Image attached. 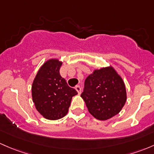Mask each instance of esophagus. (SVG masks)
Wrapping results in <instances>:
<instances>
[{"label":"esophagus","mask_w":154,"mask_h":154,"mask_svg":"<svg viewBox=\"0 0 154 154\" xmlns=\"http://www.w3.org/2000/svg\"><path fill=\"white\" fill-rule=\"evenodd\" d=\"M74 88H75V90L77 91V93H78L79 94H80L81 93V88H80V87L79 86V85H76V86L74 87Z\"/></svg>","instance_id":"34e87169"}]
</instances>
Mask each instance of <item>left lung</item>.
<instances>
[{
    "mask_svg": "<svg viewBox=\"0 0 154 154\" xmlns=\"http://www.w3.org/2000/svg\"><path fill=\"white\" fill-rule=\"evenodd\" d=\"M80 97L94 117L107 120L120 112L127 100V92L122 77L109 66L95 69L87 77Z\"/></svg>",
    "mask_w": 154,
    "mask_h": 154,
    "instance_id": "obj_1",
    "label": "left lung"
}]
</instances>
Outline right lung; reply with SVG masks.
I'll use <instances>...</instances> for the list:
<instances>
[{"label": "right lung", "instance_id": "1", "mask_svg": "<svg viewBox=\"0 0 154 154\" xmlns=\"http://www.w3.org/2000/svg\"><path fill=\"white\" fill-rule=\"evenodd\" d=\"M63 62L48 59L39 69L32 85V101L37 111L46 119L57 120L67 114L77 91L70 88L60 74Z\"/></svg>", "mask_w": 154, "mask_h": 154}]
</instances>
